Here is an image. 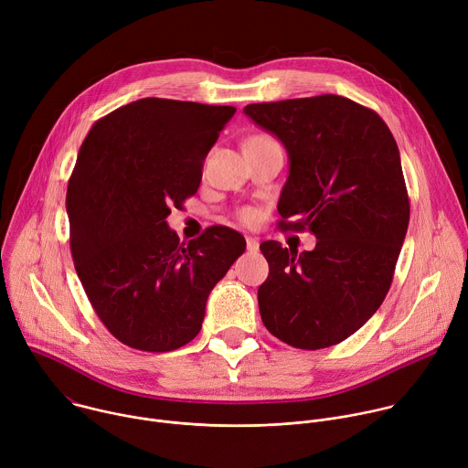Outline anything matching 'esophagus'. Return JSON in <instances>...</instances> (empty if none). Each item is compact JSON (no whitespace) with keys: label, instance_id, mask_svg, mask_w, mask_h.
<instances>
[{"label":"esophagus","instance_id":"1","mask_svg":"<svg viewBox=\"0 0 468 468\" xmlns=\"http://www.w3.org/2000/svg\"><path fill=\"white\" fill-rule=\"evenodd\" d=\"M246 248H248V251L255 253L259 250V240L255 237H246Z\"/></svg>","mask_w":468,"mask_h":468}]
</instances>
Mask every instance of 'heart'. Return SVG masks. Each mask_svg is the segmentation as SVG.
Listing matches in <instances>:
<instances>
[{"label": "heart", "mask_w": 468, "mask_h": 468, "mask_svg": "<svg viewBox=\"0 0 468 468\" xmlns=\"http://www.w3.org/2000/svg\"><path fill=\"white\" fill-rule=\"evenodd\" d=\"M250 141H271V139L264 137V135H259V137H251ZM257 218H259V213H257L255 209H242V211H240V220H242L244 224H248V226L255 224Z\"/></svg>", "instance_id": "b5f03b06"}]
</instances>
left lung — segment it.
<instances>
[{
    "instance_id": "obj_1",
    "label": "left lung",
    "mask_w": 468,
    "mask_h": 468,
    "mask_svg": "<svg viewBox=\"0 0 468 468\" xmlns=\"http://www.w3.org/2000/svg\"><path fill=\"white\" fill-rule=\"evenodd\" d=\"M244 114L289 155L280 226L316 237L302 253L259 246L271 269L257 291L262 324L294 348L339 345L385 300L408 233L396 141L378 112L335 94L251 103Z\"/></svg>"
}]
</instances>
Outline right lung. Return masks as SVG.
Masks as SVG:
<instances>
[{"mask_svg": "<svg viewBox=\"0 0 468 468\" xmlns=\"http://www.w3.org/2000/svg\"><path fill=\"white\" fill-rule=\"evenodd\" d=\"M235 111L143 98L98 120L81 144L66 190L76 272L100 320L131 348L190 343L209 292L246 250L224 226L179 244L166 224L170 209L196 194Z\"/></svg>", "mask_w": 468, "mask_h": 468, "instance_id": "1", "label": "right lung"}]
</instances>
